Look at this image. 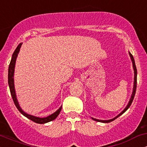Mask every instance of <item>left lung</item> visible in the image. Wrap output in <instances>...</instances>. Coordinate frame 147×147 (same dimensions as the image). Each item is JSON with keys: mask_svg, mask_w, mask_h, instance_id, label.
Wrapping results in <instances>:
<instances>
[{"mask_svg": "<svg viewBox=\"0 0 147 147\" xmlns=\"http://www.w3.org/2000/svg\"><path fill=\"white\" fill-rule=\"evenodd\" d=\"M129 56L131 57V61H132V63H133V70H134V82H133V92H132V94H131V98L129 99V102L128 103V104L126 105V106L125 107V109L123 110L122 112L120 113L118 115L116 116V117H115L114 118H113V119H108V120H102V119H95V118H93L92 117V119H93V120L95 121H97V122H102V123H109V122H112V121L115 120V119H116V118H117L118 117H119V116L121 115H122L124 113V112H125L126 111H127V109H129L130 107V106H131V103H132L133 99H134V97H135V94H136V87H137V69H136V63H135V60H134V58H133V55H131V52H129Z\"/></svg>", "mask_w": 147, "mask_h": 147, "instance_id": "8db88e82", "label": "left lung"}]
</instances>
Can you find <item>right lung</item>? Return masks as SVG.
<instances>
[{"label":"right lung","instance_id":"obj_1","mask_svg":"<svg viewBox=\"0 0 147 147\" xmlns=\"http://www.w3.org/2000/svg\"><path fill=\"white\" fill-rule=\"evenodd\" d=\"M22 45V43H20L18 45L17 48H16L15 51L13 53L12 57H11V61H10L9 65V69H8V84H9L10 92H11V95L12 97L13 101H14L15 106H16L17 109L20 111V113L22 115L26 117L28 119H30V120L33 121V122L37 123V124H45V123L51 122V121L54 120L55 119H56L57 116L59 115V114L60 113L61 111L62 106H60L59 109L58 110L55 111L54 113H52L48 117H36V116L28 114L24 112L20 106L19 104H18L17 97H16V90H15V87H14V69H15V64H16V58H17L18 53H19L20 48H21Z\"/></svg>","mask_w":147,"mask_h":147}]
</instances>
